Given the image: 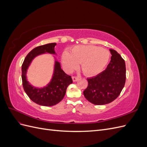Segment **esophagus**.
Listing matches in <instances>:
<instances>
[{
	"mask_svg": "<svg viewBox=\"0 0 147 147\" xmlns=\"http://www.w3.org/2000/svg\"><path fill=\"white\" fill-rule=\"evenodd\" d=\"M78 80V77H75V76H74V77H72V80H73V82H77V80Z\"/></svg>",
	"mask_w": 147,
	"mask_h": 147,
	"instance_id": "obj_1",
	"label": "esophagus"
}]
</instances>
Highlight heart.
<instances>
[{"label": "heart", "mask_w": 147, "mask_h": 147, "mask_svg": "<svg viewBox=\"0 0 147 147\" xmlns=\"http://www.w3.org/2000/svg\"><path fill=\"white\" fill-rule=\"evenodd\" d=\"M110 57V53L107 49L94 45H78L72 48L70 53L64 51L61 59L67 72L77 69L78 64H81L83 72L88 76H92L104 70Z\"/></svg>", "instance_id": "b5f03b06"}]
</instances>
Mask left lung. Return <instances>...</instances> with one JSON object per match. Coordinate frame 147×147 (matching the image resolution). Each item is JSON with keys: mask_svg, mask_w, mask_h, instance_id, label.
Wrapping results in <instances>:
<instances>
[{"mask_svg": "<svg viewBox=\"0 0 147 147\" xmlns=\"http://www.w3.org/2000/svg\"><path fill=\"white\" fill-rule=\"evenodd\" d=\"M110 51L112 57L106 69L96 77L87 78L88 87L83 94L93 104L112 102L118 97L125 84V62L117 51L112 49Z\"/></svg>", "mask_w": 147, "mask_h": 147, "instance_id": "1", "label": "left lung"}]
</instances>
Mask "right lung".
Instances as JSON below:
<instances>
[{"label": "right lung", "mask_w": 147, "mask_h": 147, "mask_svg": "<svg viewBox=\"0 0 147 147\" xmlns=\"http://www.w3.org/2000/svg\"><path fill=\"white\" fill-rule=\"evenodd\" d=\"M56 43H48L37 47L30 51L22 65V82L25 92L35 103L43 106H53L58 104L64 98L67 88L72 83V79L61 69V64L55 59L54 72L47 86L38 88L31 85L27 80L26 73L31 62L35 57L45 53L56 55Z\"/></svg>", "instance_id": "1"}]
</instances>
